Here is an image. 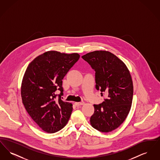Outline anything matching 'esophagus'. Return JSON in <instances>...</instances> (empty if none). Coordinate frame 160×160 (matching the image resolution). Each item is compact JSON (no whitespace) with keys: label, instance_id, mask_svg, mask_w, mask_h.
I'll use <instances>...</instances> for the list:
<instances>
[{"label":"esophagus","instance_id":"34e87169","mask_svg":"<svg viewBox=\"0 0 160 160\" xmlns=\"http://www.w3.org/2000/svg\"><path fill=\"white\" fill-rule=\"evenodd\" d=\"M84 104V103L83 102H75V105H76L77 107H79L81 106H83Z\"/></svg>","mask_w":160,"mask_h":160}]
</instances>
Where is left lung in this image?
<instances>
[{
	"mask_svg": "<svg viewBox=\"0 0 160 160\" xmlns=\"http://www.w3.org/2000/svg\"><path fill=\"white\" fill-rule=\"evenodd\" d=\"M95 71V88L107 95L101 104H94L92 127L102 132L118 128L131 109L133 84L125 64L107 51H94L82 56Z\"/></svg>",
	"mask_w": 160,
	"mask_h": 160,
	"instance_id": "1",
	"label": "left lung"
}]
</instances>
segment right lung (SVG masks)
<instances>
[{"instance_id":"obj_1","label":"right lung","mask_w":160,"mask_h":160,"mask_svg":"<svg viewBox=\"0 0 160 160\" xmlns=\"http://www.w3.org/2000/svg\"><path fill=\"white\" fill-rule=\"evenodd\" d=\"M79 58L78 53L48 51L34 59L25 71L21 87L23 105L46 132H58L68 121L72 105L61 99L62 80ZM57 90L60 91L59 95L55 94Z\"/></svg>"}]
</instances>
